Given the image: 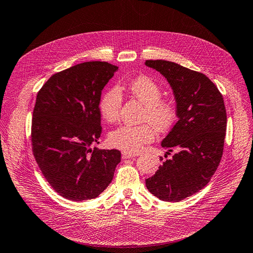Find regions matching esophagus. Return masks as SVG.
<instances>
[{
    "label": "esophagus",
    "instance_id": "obj_1",
    "mask_svg": "<svg viewBox=\"0 0 253 253\" xmlns=\"http://www.w3.org/2000/svg\"><path fill=\"white\" fill-rule=\"evenodd\" d=\"M139 153L138 152H129V151H123L122 152V157L123 158H130V157H134L138 156Z\"/></svg>",
    "mask_w": 253,
    "mask_h": 253
}]
</instances>
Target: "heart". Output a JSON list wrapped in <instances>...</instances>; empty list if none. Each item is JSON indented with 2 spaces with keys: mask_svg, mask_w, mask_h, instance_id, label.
Returning <instances> with one entry per match:
<instances>
[{
  "mask_svg": "<svg viewBox=\"0 0 253 253\" xmlns=\"http://www.w3.org/2000/svg\"><path fill=\"white\" fill-rule=\"evenodd\" d=\"M127 91L144 105L142 121L150 122L132 126L122 125L111 131L109 142L114 148L136 152L143 144L151 142L155 137V129L167 131L177 119V109L172 101L162 99V88L149 76L140 75L130 80L126 85ZM123 97L117 87L105 90L99 101L100 114L109 123L119 119Z\"/></svg>",
  "mask_w": 253,
  "mask_h": 253,
  "instance_id": "heart-1",
  "label": "heart"
}]
</instances>
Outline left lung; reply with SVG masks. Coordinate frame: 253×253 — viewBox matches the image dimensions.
Instances as JSON below:
<instances>
[{
	"instance_id": "left-lung-1",
	"label": "left lung",
	"mask_w": 253,
	"mask_h": 253,
	"mask_svg": "<svg viewBox=\"0 0 253 253\" xmlns=\"http://www.w3.org/2000/svg\"><path fill=\"white\" fill-rule=\"evenodd\" d=\"M145 66L167 79L179 119L162 141L167 154L177 152L145 185L161 201L180 202L204 189L219 166L226 131L224 100L203 73L167 60H146Z\"/></svg>"
}]
</instances>
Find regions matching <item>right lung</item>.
Masks as SVG:
<instances>
[{
  "label": "right lung",
  "instance_id": "add662e5",
  "mask_svg": "<svg viewBox=\"0 0 253 253\" xmlns=\"http://www.w3.org/2000/svg\"><path fill=\"white\" fill-rule=\"evenodd\" d=\"M102 61L76 64L54 74L38 92L31 142L35 161L59 195L74 202L98 197L113 179L119 150L99 143L101 91L117 71Z\"/></svg>",
  "mask_w": 253,
  "mask_h": 253
}]
</instances>
